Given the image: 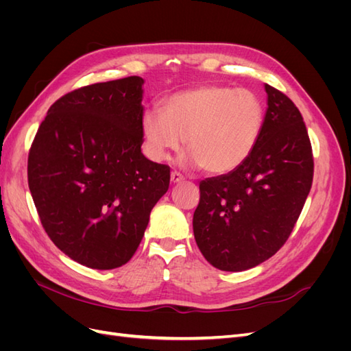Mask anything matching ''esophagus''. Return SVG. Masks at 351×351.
Segmentation results:
<instances>
[{
	"mask_svg": "<svg viewBox=\"0 0 351 351\" xmlns=\"http://www.w3.org/2000/svg\"><path fill=\"white\" fill-rule=\"evenodd\" d=\"M184 180V177L180 174V173H177V171H173L171 173V183L173 184H178V183H182Z\"/></svg>",
	"mask_w": 351,
	"mask_h": 351,
	"instance_id": "34e87169",
	"label": "esophagus"
}]
</instances>
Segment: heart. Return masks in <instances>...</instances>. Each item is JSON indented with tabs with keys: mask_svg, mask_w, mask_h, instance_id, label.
<instances>
[{
	"mask_svg": "<svg viewBox=\"0 0 351 351\" xmlns=\"http://www.w3.org/2000/svg\"><path fill=\"white\" fill-rule=\"evenodd\" d=\"M162 110L143 115L146 154L154 161H165L186 137L190 161L212 174L232 171L246 161L263 125V105L256 93L221 84L176 93Z\"/></svg>",
	"mask_w": 351,
	"mask_h": 351,
	"instance_id": "b5f03b06",
	"label": "heart"
}]
</instances>
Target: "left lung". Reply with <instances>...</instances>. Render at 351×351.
<instances>
[{"instance_id": "left-lung-1", "label": "left lung", "mask_w": 351, "mask_h": 351, "mask_svg": "<svg viewBox=\"0 0 351 351\" xmlns=\"http://www.w3.org/2000/svg\"><path fill=\"white\" fill-rule=\"evenodd\" d=\"M268 110L252 154L228 174L200 182L193 232L221 271L250 269L289 240L313 182V154L303 117L281 90L265 84Z\"/></svg>"}]
</instances>
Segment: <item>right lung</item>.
<instances>
[{
	"label": "right lung",
	"instance_id": "right-lung-1",
	"mask_svg": "<svg viewBox=\"0 0 351 351\" xmlns=\"http://www.w3.org/2000/svg\"><path fill=\"white\" fill-rule=\"evenodd\" d=\"M143 79L74 89L51 105L30 145L27 183L40 224L69 258L93 269L127 263L169 167L145 158Z\"/></svg>",
	"mask_w": 351,
	"mask_h": 351
}]
</instances>
